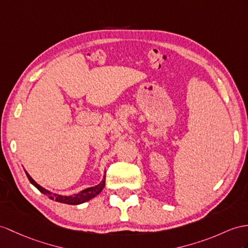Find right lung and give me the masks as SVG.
<instances>
[{
    "label": "right lung",
    "mask_w": 248,
    "mask_h": 248,
    "mask_svg": "<svg viewBox=\"0 0 248 248\" xmlns=\"http://www.w3.org/2000/svg\"><path fill=\"white\" fill-rule=\"evenodd\" d=\"M26 172V176L28 178V180L30 181V183H31L33 186L37 187V188L42 192V194L46 195L48 198L51 199V200H56L57 202L60 203H64V204H69V205H78V204H82L84 202H86L90 199L94 198L95 196H98L100 192L102 191V189L104 188L105 186V177L104 179L102 180V182L98 185H95L93 187H89V188H86L82 190L81 192H78L77 195L74 196H60V195H53L49 190H46L43 187H41L37 182H34V180L29 176V174Z\"/></svg>",
    "instance_id": "obj_1"
}]
</instances>
